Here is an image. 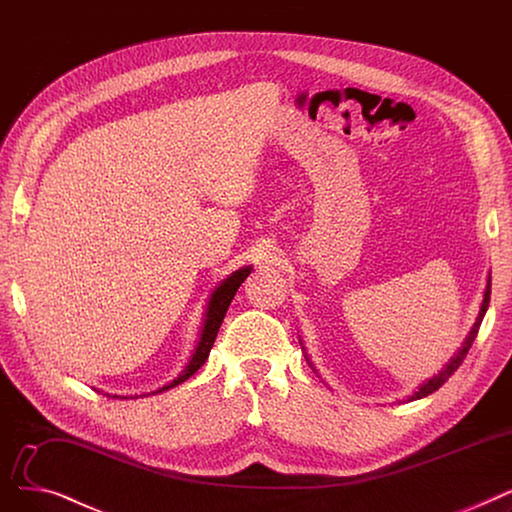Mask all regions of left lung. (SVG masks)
Listing matches in <instances>:
<instances>
[{"instance_id": "1", "label": "left lung", "mask_w": 512, "mask_h": 512, "mask_svg": "<svg viewBox=\"0 0 512 512\" xmlns=\"http://www.w3.org/2000/svg\"><path fill=\"white\" fill-rule=\"evenodd\" d=\"M490 294H492V285H490V281H488V289H485V296H483V304H481V310H479V316H477V321H475V325H473V329H471V333H469V337L465 339V344H462V348L458 350V354L446 364V369H442L440 373H437L433 379H429L427 383H423L421 387H419V392H415L412 394L408 400H419V398H425V396H429V394H433L435 389H440L452 375H454V371L460 367L462 364V360H465V356H467V352L471 350V346H473V342H475V337H477V331H479V327H481V321H483V316H485V310H488V306H490Z\"/></svg>"}]
</instances>
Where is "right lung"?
<instances>
[{
  "mask_svg": "<svg viewBox=\"0 0 512 512\" xmlns=\"http://www.w3.org/2000/svg\"><path fill=\"white\" fill-rule=\"evenodd\" d=\"M250 271H252L250 266H246V269H239V271H235L231 277H227L221 285L214 289V294L210 296V302H208L206 319H204V327H202V337H200V342L196 346V352H193V356H191L189 364L185 367V371L173 383H168L162 389H158V392H164V389H170V387L183 383L185 379H189L206 362V358L210 354V348H212L214 339H216V333H218V329H221V323L225 319L227 308H229V304H231V300L235 296V291L239 289V285L243 281H246ZM114 398H118V396H114Z\"/></svg>",
  "mask_w": 512,
  "mask_h": 512,
  "instance_id": "obj_1",
  "label": "right lung"
}]
</instances>
